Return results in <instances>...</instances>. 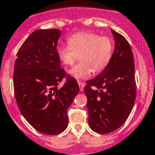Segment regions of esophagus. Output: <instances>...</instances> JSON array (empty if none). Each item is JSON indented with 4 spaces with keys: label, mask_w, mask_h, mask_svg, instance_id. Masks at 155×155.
I'll return each instance as SVG.
<instances>
[{
    "label": "esophagus",
    "mask_w": 155,
    "mask_h": 155,
    "mask_svg": "<svg viewBox=\"0 0 155 155\" xmlns=\"http://www.w3.org/2000/svg\"><path fill=\"white\" fill-rule=\"evenodd\" d=\"M78 84H79L80 91H83V89H84V86L86 84L84 83H82V82H78Z\"/></svg>",
    "instance_id": "esophagus-1"
}]
</instances>
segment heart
Masks as SVG:
<instances>
[{
    "mask_svg": "<svg viewBox=\"0 0 155 155\" xmlns=\"http://www.w3.org/2000/svg\"><path fill=\"white\" fill-rule=\"evenodd\" d=\"M114 41L107 36H100L93 32H77L68 38V45L57 48L61 62L72 65L81 59L69 71V74L76 79H85L93 73L104 71L112 58Z\"/></svg>",
    "mask_w": 155,
    "mask_h": 155,
    "instance_id": "b5f03b06",
    "label": "heart"
}]
</instances>
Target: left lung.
<instances>
[{
    "label": "left lung",
    "instance_id": "8db88e82",
    "mask_svg": "<svg viewBox=\"0 0 155 155\" xmlns=\"http://www.w3.org/2000/svg\"><path fill=\"white\" fill-rule=\"evenodd\" d=\"M115 48L110 61L101 73L88 80L89 125L98 134H108L122 126L133 109L136 98L134 61L131 48L120 34L111 30Z\"/></svg>",
    "mask_w": 155,
    "mask_h": 155
}]
</instances>
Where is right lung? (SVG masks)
Returning a JSON list of instances; mask_svg holds the SVG:
<instances>
[{"mask_svg":"<svg viewBox=\"0 0 155 155\" xmlns=\"http://www.w3.org/2000/svg\"><path fill=\"white\" fill-rule=\"evenodd\" d=\"M58 29L35 30L19 48L14 68V90L21 113L36 130L62 133L68 126L67 110L79 91L73 77L60 68ZM67 81L62 87L59 83Z\"/></svg>","mask_w":155,"mask_h":155,"instance_id":"obj_1","label":"right lung"}]
</instances>
